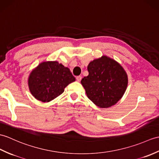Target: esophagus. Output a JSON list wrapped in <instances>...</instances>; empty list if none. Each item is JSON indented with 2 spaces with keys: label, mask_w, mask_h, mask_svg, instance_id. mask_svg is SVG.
I'll use <instances>...</instances> for the list:
<instances>
[{
  "label": "esophagus",
  "mask_w": 159,
  "mask_h": 159,
  "mask_svg": "<svg viewBox=\"0 0 159 159\" xmlns=\"http://www.w3.org/2000/svg\"><path fill=\"white\" fill-rule=\"evenodd\" d=\"M76 80H77V81H80L81 80V79H82V76H77L76 77Z\"/></svg>",
  "instance_id": "34e87169"
}]
</instances>
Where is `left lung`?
Listing matches in <instances>:
<instances>
[{
  "label": "left lung",
  "instance_id": "obj_1",
  "mask_svg": "<svg viewBox=\"0 0 159 159\" xmlns=\"http://www.w3.org/2000/svg\"><path fill=\"white\" fill-rule=\"evenodd\" d=\"M89 75L81 80L88 98L100 108L114 105L123 97L128 79L123 67L106 56L94 60L87 66Z\"/></svg>",
  "mask_w": 159,
  "mask_h": 159
}]
</instances>
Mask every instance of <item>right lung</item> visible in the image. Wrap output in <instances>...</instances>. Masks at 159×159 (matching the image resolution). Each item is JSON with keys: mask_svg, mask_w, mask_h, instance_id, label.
I'll list each match as a JSON object with an SVG mask.
<instances>
[{"mask_svg": "<svg viewBox=\"0 0 159 159\" xmlns=\"http://www.w3.org/2000/svg\"><path fill=\"white\" fill-rule=\"evenodd\" d=\"M74 81L70 69L57 61H45L33 70L28 79L32 95L38 100L49 102L64 91V88Z\"/></svg>", "mask_w": 159, "mask_h": 159, "instance_id": "add662e5", "label": "right lung"}]
</instances>
